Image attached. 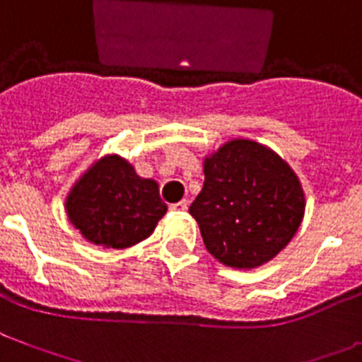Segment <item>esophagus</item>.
I'll return each mask as SVG.
<instances>
[{
	"mask_svg": "<svg viewBox=\"0 0 362 362\" xmlns=\"http://www.w3.org/2000/svg\"><path fill=\"white\" fill-rule=\"evenodd\" d=\"M187 200H180V202H175V204H171V211H175V214H184V211H187Z\"/></svg>",
	"mask_w": 362,
	"mask_h": 362,
	"instance_id": "obj_1",
	"label": "esophagus"
}]
</instances>
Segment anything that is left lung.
<instances>
[{
    "label": "left lung",
    "instance_id": "left-lung-1",
    "mask_svg": "<svg viewBox=\"0 0 362 362\" xmlns=\"http://www.w3.org/2000/svg\"><path fill=\"white\" fill-rule=\"evenodd\" d=\"M191 217L208 252L232 269H257L284 250L305 214L298 175L272 148L233 138L204 156Z\"/></svg>",
    "mask_w": 362,
    "mask_h": 362
}]
</instances>
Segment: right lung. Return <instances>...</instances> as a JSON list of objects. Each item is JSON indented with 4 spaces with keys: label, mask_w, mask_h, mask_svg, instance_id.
Masks as SVG:
<instances>
[{
    "label": "right lung",
    "mask_w": 362,
    "mask_h": 362,
    "mask_svg": "<svg viewBox=\"0 0 362 362\" xmlns=\"http://www.w3.org/2000/svg\"><path fill=\"white\" fill-rule=\"evenodd\" d=\"M64 209L88 243L121 250L147 239L167 214V204L156 180L141 178L127 158L110 153L75 180Z\"/></svg>",
    "instance_id": "obj_1"
}]
</instances>
